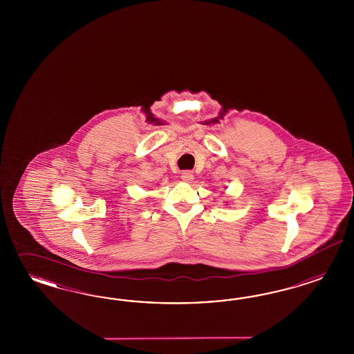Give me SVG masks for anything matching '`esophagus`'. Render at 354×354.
<instances>
[{"label":"esophagus","mask_w":354,"mask_h":354,"mask_svg":"<svg viewBox=\"0 0 354 354\" xmlns=\"http://www.w3.org/2000/svg\"><path fill=\"white\" fill-rule=\"evenodd\" d=\"M194 176L191 171H183L182 172V180L184 183H192Z\"/></svg>","instance_id":"obj_1"}]
</instances>
